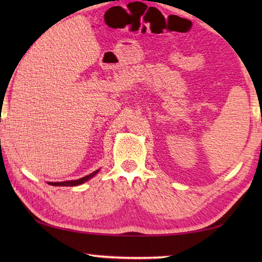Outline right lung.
Segmentation results:
<instances>
[{"mask_svg": "<svg viewBox=\"0 0 262 262\" xmlns=\"http://www.w3.org/2000/svg\"><path fill=\"white\" fill-rule=\"evenodd\" d=\"M98 172H99V170H97L95 172H92V173H90L89 176L83 177V178L77 179V180H68V181H61V183H48V184L52 186H78V185L84 184L89 179H91L92 177H95L97 173H98Z\"/></svg>", "mask_w": 262, "mask_h": 262, "instance_id": "right-lung-1", "label": "right lung"}]
</instances>
